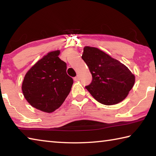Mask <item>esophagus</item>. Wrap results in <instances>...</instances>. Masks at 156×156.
Returning a JSON list of instances; mask_svg holds the SVG:
<instances>
[{
    "mask_svg": "<svg viewBox=\"0 0 156 156\" xmlns=\"http://www.w3.org/2000/svg\"><path fill=\"white\" fill-rule=\"evenodd\" d=\"M73 80H74V81H78L80 80V76H79V75H78L77 76H76V77L73 78Z\"/></svg>",
    "mask_w": 156,
    "mask_h": 156,
    "instance_id": "obj_1",
    "label": "esophagus"
}]
</instances>
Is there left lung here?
<instances>
[{
	"label": "left lung",
	"instance_id": "1",
	"mask_svg": "<svg viewBox=\"0 0 156 156\" xmlns=\"http://www.w3.org/2000/svg\"><path fill=\"white\" fill-rule=\"evenodd\" d=\"M82 58L92 75L85 88L98 102L115 105L127 96L135 83V76L127 67L96 47H84Z\"/></svg>",
	"mask_w": 156,
	"mask_h": 156
}]
</instances>
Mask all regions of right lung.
I'll return each mask as SVG.
<instances>
[{
	"label": "right lung",
	"mask_w": 156,
	"mask_h": 156,
	"mask_svg": "<svg viewBox=\"0 0 156 156\" xmlns=\"http://www.w3.org/2000/svg\"><path fill=\"white\" fill-rule=\"evenodd\" d=\"M60 51H51L25 74L22 91L36 109L51 113L58 109L69 94L73 80L67 73V64L59 58Z\"/></svg>",
	"instance_id": "right-lung-1"
}]
</instances>
